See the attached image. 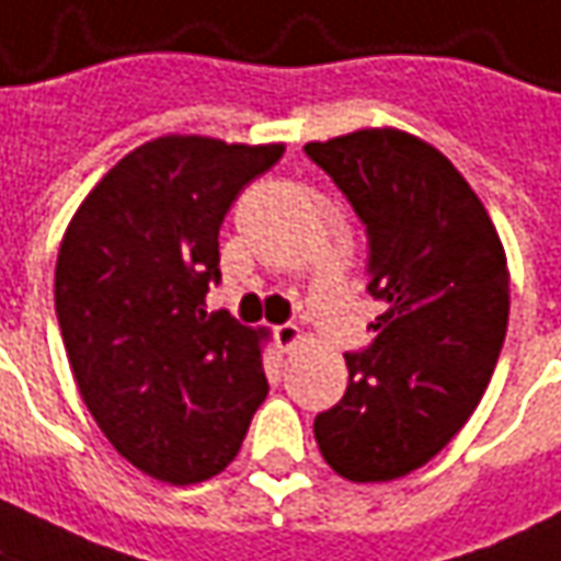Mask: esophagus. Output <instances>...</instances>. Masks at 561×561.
I'll return each instance as SVG.
<instances>
[{
    "instance_id": "1",
    "label": "esophagus",
    "mask_w": 561,
    "mask_h": 561,
    "mask_svg": "<svg viewBox=\"0 0 561 561\" xmlns=\"http://www.w3.org/2000/svg\"><path fill=\"white\" fill-rule=\"evenodd\" d=\"M273 337H276L279 350H295L300 344V329H297L295 322H285V325L273 329Z\"/></svg>"
}]
</instances>
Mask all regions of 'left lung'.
Listing matches in <instances>:
<instances>
[{"mask_svg":"<svg viewBox=\"0 0 561 561\" xmlns=\"http://www.w3.org/2000/svg\"><path fill=\"white\" fill-rule=\"evenodd\" d=\"M304 152L365 224L368 295L383 307L312 433L337 476L390 482L439 455L489 387L510 319L504 245L460 171L417 137L365 128Z\"/></svg>","mask_w":561,"mask_h":561,"instance_id":"obj_1","label":"left lung"}]
</instances>
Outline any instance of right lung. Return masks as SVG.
Returning <instances> with one entry per match:
<instances>
[{"mask_svg":"<svg viewBox=\"0 0 561 561\" xmlns=\"http://www.w3.org/2000/svg\"><path fill=\"white\" fill-rule=\"evenodd\" d=\"M169 135L106 171L67 227L55 310L82 402L128 463L171 485L230 463L266 399L261 337L205 312L217 232L239 193L282 159Z\"/></svg>","mask_w":561,"mask_h":561,"instance_id":"obj_1","label":"right lung"}]
</instances>
